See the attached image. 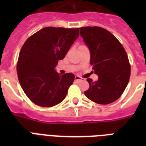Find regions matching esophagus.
Instances as JSON below:
<instances>
[{
	"label": "esophagus",
	"mask_w": 146,
	"mask_h": 146,
	"mask_svg": "<svg viewBox=\"0 0 146 146\" xmlns=\"http://www.w3.org/2000/svg\"><path fill=\"white\" fill-rule=\"evenodd\" d=\"M82 78L80 77V76H75V81L76 82H80V81H81L82 80Z\"/></svg>",
	"instance_id": "34e87169"
}]
</instances>
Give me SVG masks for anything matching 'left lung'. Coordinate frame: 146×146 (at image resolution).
Wrapping results in <instances>:
<instances>
[{
	"label": "left lung",
	"mask_w": 146,
	"mask_h": 146,
	"mask_svg": "<svg viewBox=\"0 0 146 146\" xmlns=\"http://www.w3.org/2000/svg\"><path fill=\"white\" fill-rule=\"evenodd\" d=\"M80 35L90 51V64L98 76L87 79L89 89L84 92L92 102L108 104L124 92L130 76V65L120 42L106 29L98 26L80 28Z\"/></svg>",
	"instance_id": "obj_1"
}]
</instances>
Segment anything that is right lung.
<instances>
[{
	"label": "right lung",
	"instance_id": "1",
	"mask_svg": "<svg viewBox=\"0 0 146 146\" xmlns=\"http://www.w3.org/2000/svg\"><path fill=\"white\" fill-rule=\"evenodd\" d=\"M79 30L46 27L30 36L22 47L17 66L18 79L34 104L49 108L65 98L75 76H61L55 67L79 37Z\"/></svg>",
	"mask_w": 146,
	"mask_h": 146
}]
</instances>
